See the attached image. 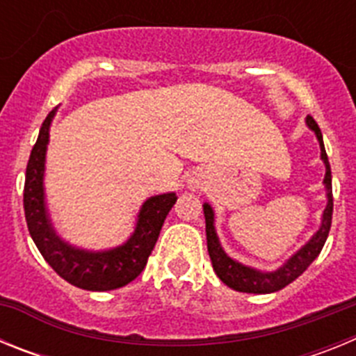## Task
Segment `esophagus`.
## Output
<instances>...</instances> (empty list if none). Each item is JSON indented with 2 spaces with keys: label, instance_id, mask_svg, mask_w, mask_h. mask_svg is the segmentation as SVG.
I'll return each instance as SVG.
<instances>
[{
  "label": "esophagus",
  "instance_id": "1",
  "mask_svg": "<svg viewBox=\"0 0 356 356\" xmlns=\"http://www.w3.org/2000/svg\"><path fill=\"white\" fill-rule=\"evenodd\" d=\"M188 187H191V188H200L201 187L200 180H194V178H191V180H188Z\"/></svg>",
  "mask_w": 356,
  "mask_h": 356
}]
</instances>
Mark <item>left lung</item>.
Here are the masks:
<instances>
[{
  "instance_id": "obj_1",
  "label": "left lung",
  "mask_w": 356,
  "mask_h": 356,
  "mask_svg": "<svg viewBox=\"0 0 356 356\" xmlns=\"http://www.w3.org/2000/svg\"><path fill=\"white\" fill-rule=\"evenodd\" d=\"M308 128L316 134L317 140L321 146V159L325 162L326 175H325V187H326V209L323 212V219H321V226L317 229L314 237L301 248L298 253H294L284 266L276 269L273 273H262L257 271L253 267H248L244 264L237 262V260L229 259L228 254L222 251L219 238L216 234V226H213V210L209 203L203 205V212H205V222H207V248H209L210 260H212V267L216 275L219 276L222 284L228 285L229 289L238 292H251V294H269V292H276L280 289L287 287L292 284L298 276L303 275L307 271V267L317 259V254L321 253L323 246H325L326 238L330 234V226H332V213H333V194H332V171H330L328 155H326L325 143H323V134H321L317 122L314 121L310 115L307 118Z\"/></svg>"
}]
</instances>
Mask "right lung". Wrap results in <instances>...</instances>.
Listing matches in <instances>:
<instances>
[{
	"label": "right lung",
	"instance_id": "obj_1",
	"mask_svg": "<svg viewBox=\"0 0 356 356\" xmlns=\"http://www.w3.org/2000/svg\"><path fill=\"white\" fill-rule=\"evenodd\" d=\"M55 112L56 108L44 119L26 165L23 203L30 235L44 260L55 269L56 275L74 287L97 292L124 287L146 267L163 221L178 197L175 193H168L144 201L134 234L124 244L112 250L87 251L62 241L51 226L44 200V163Z\"/></svg>",
	"mask_w": 356,
	"mask_h": 356
}]
</instances>
